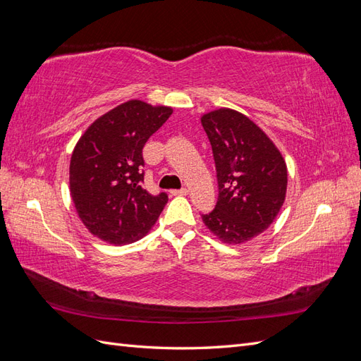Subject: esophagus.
I'll list each match as a JSON object with an SVG mask.
<instances>
[{
    "label": "esophagus",
    "instance_id": "1",
    "mask_svg": "<svg viewBox=\"0 0 361 361\" xmlns=\"http://www.w3.org/2000/svg\"><path fill=\"white\" fill-rule=\"evenodd\" d=\"M173 195H187L188 194V190L187 188H180V190H173L171 191Z\"/></svg>",
    "mask_w": 361,
    "mask_h": 361
}]
</instances>
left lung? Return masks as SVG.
Listing matches in <instances>:
<instances>
[{
    "instance_id": "1",
    "label": "left lung",
    "mask_w": 361,
    "mask_h": 361,
    "mask_svg": "<svg viewBox=\"0 0 361 361\" xmlns=\"http://www.w3.org/2000/svg\"><path fill=\"white\" fill-rule=\"evenodd\" d=\"M216 170L218 200L203 223L224 244H243L274 221L286 197L288 169L256 123L231 108L202 117Z\"/></svg>"
}]
</instances>
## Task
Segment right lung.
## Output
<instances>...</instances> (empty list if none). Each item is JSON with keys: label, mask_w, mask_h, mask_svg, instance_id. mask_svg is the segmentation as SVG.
I'll list each match as a JSON object with an SVG mask.
<instances>
[{"label": "right lung", "mask_w": 361, "mask_h": 361, "mask_svg": "<svg viewBox=\"0 0 361 361\" xmlns=\"http://www.w3.org/2000/svg\"><path fill=\"white\" fill-rule=\"evenodd\" d=\"M171 113L170 106L128 101L97 118L76 143L71 195L84 226L102 241H138L167 204V192L143 188V147Z\"/></svg>", "instance_id": "add662e5"}]
</instances>
